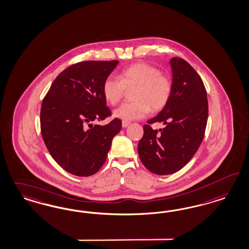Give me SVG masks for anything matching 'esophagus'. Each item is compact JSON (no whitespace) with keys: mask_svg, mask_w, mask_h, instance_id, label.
<instances>
[{"mask_svg":"<svg viewBox=\"0 0 249 249\" xmlns=\"http://www.w3.org/2000/svg\"><path fill=\"white\" fill-rule=\"evenodd\" d=\"M129 125V121H125V120H123V121H122V127H123V128H126V127H128Z\"/></svg>","mask_w":249,"mask_h":249,"instance_id":"esophagus-1","label":"esophagus"}]
</instances>
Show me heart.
Here are the masks:
<instances>
[{"label":"heart","instance_id":"1","mask_svg":"<svg viewBox=\"0 0 249 249\" xmlns=\"http://www.w3.org/2000/svg\"><path fill=\"white\" fill-rule=\"evenodd\" d=\"M134 88L132 97L135 101L122 104L114 111L116 118L125 121L140 120L151 109H163L171 97L173 83L157 67L139 62L124 69L119 78H107L103 84L104 97L107 103L115 106L123 98L126 90Z\"/></svg>","mask_w":249,"mask_h":249}]
</instances>
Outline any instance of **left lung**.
<instances>
[{
    "mask_svg": "<svg viewBox=\"0 0 249 249\" xmlns=\"http://www.w3.org/2000/svg\"><path fill=\"white\" fill-rule=\"evenodd\" d=\"M173 90L169 102L143 126L138 144L139 157L146 168L156 175L179 171L196 154L205 134L208 99L205 86L197 71L181 58L170 60ZM156 122L165 124L154 130Z\"/></svg>",
    "mask_w": 249,
    "mask_h": 249,
    "instance_id": "8db88e82",
    "label": "left lung"
}]
</instances>
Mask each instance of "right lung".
Wrapping results in <instances>:
<instances>
[{
    "mask_svg": "<svg viewBox=\"0 0 249 249\" xmlns=\"http://www.w3.org/2000/svg\"><path fill=\"white\" fill-rule=\"evenodd\" d=\"M118 60H86L71 65L53 81L40 110L45 145L64 170L89 177L102 167L112 139L122 122L116 118L105 126L94 120L111 116L106 106L103 84Z\"/></svg>",
    "mask_w": 249,
    "mask_h": 249,
    "instance_id": "1",
    "label": "right lung"
}]
</instances>
